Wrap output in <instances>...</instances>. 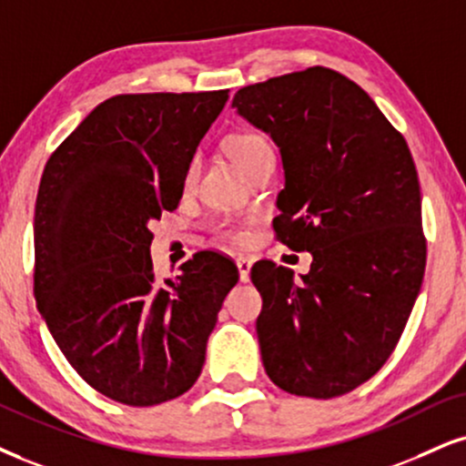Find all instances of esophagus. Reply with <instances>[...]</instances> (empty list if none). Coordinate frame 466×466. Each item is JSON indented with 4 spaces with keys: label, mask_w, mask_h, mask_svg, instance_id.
I'll return each instance as SVG.
<instances>
[{
    "label": "esophagus",
    "mask_w": 466,
    "mask_h": 466,
    "mask_svg": "<svg viewBox=\"0 0 466 466\" xmlns=\"http://www.w3.org/2000/svg\"><path fill=\"white\" fill-rule=\"evenodd\" d=\"M238 269H239V280L242 283H246V280L250 279V268H252V261L248 259V257H238Z\"/></svg>",
    "instance_id": "obj_1"
}]
</instances>
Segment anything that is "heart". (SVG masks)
I'll return each mask as SVG.
<instances>
[{
	"instance_id": "1",
	"label": "heart",
	"mask_w": 466,
	"mask_h": 466,
	"mask_svg": "<svg viewBox=\"0 0 466 466\" xmlns=\"http://www.w3.org/2000/svg\"><path fill=\"white\" fill-rule=\"evenodd\" d=\"M227 151L233 157V162L239 166L244 172L250 168L261 155H266L272 151L268 145V140L257 131H238L227 140ZM198 175V159L194 157L192 162L187 164L186 168V177H183V186L192 187L194 181H197ZM216 233L220 235L224 242L231 244H244L248 239V228L242 222H233V220H222L216 227Z\"/></svg>"
}]
</instances>
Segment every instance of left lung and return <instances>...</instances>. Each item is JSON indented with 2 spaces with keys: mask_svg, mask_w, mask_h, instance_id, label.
<instances>
[{
  "mask_svg": "<svg viewBox=\"0 0 466 466\" xmlns=\"http://www.w3.org/2000/svg\"><path fill=\"white\" fill-rule=\"evenodd\" d=\"M233 107L280 148L277 238L313 255L302 283L272 261L250 269L263 298V367L287 393H350L387 363L426 272L410 148L371 96L332 68L246 86Z\"/></svg>",
  "mask_w": 466,
  "mask_h": 466,
  "instance_id": "1",
  "label": "left lung"
}]
</instances>
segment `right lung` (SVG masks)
I'll return each mask as SVG.
<instances>
[{
  "instance_id": "right-lung-1",
  "label": "right lung",
  "mask_w": 466,
  "mask_h": 466,
  "mask_svg": "<svg viewBox=\"0 0 466 466\" xmlns=\"http://www.w3.org/2000/svg\"><path fill=\"white\" fill-rule=\"evenodd\" d=\"M228 90L116 95L51 153L34 211V296L66 360L127 406L179 398L238 268L197 252L177 279L153 274L148 222L172 211Z\"/></svg>"
}]
</instances>
